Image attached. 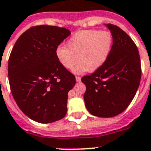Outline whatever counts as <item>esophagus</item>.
<instances>
[{"mask_svg": "<svg viewBox=\"0 0 151 151\" xmlns=\"http://www.w3.org/2000/svg\"><path fill=\"white\" fill-rule=\"evenodd\" d=\"M76 82H81V78H80V77L76 76Z\"/></svg>", "mask_w": 151, "mask_h": 151, "instance_id": "1", "label": "esophagus"}]
</instances>
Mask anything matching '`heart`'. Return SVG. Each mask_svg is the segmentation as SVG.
<instances>
[{"label":"heart","mask_w":151,"mask_h":151,"mask_svg":"<svg viewBox=\"0 0 151 151\" xmlns=\"http://www.w3.org/2000/svg\"><path fill=\"white\" fill-rule=\"evenodd\" d=\"M113 46V37L109 31L98 29L83 30L76 33L67 42V48L59 46L56 50L58 61L67 69H74L75 74L86 71L93 73L106 63Z\"/></svg>","instance_id":"b5f03b06"}]
</instances>
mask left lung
Instances as JSON below:
<instances>
[{"label": "left lung", "mask_w": 151, "mask_h": 151, "mask_svg": "<svg viewBox=\"0 0 151 151\" xmlns=\"http://www.w3.org/2000/svg\"><path fill=\"white\" fill-rule=\"evenodd\" d=\"M113 37L111 52L102 67L82 77L86 85L84 101L90 114L111 118L123 112L139 87L141 66L138 50L125 32L113 24H105Z\"/></svg>", "instance_id": "8db88e82"}]
</instances>
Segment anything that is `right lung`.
Returning a JSON list of instances; mask_svg holds the SVG:
<instances>
[{"label": "right lung", "instance_id": "obj_1", "mask_svg": "<svg viewBox=\"0 0 151 151\" xmlns=\"http://www.w3.org/2000/svg\"><path fill=\"white\" fill-rule=\"evenodd\" d=\"M71 34L55 26H36L14 44L8 61L11 93L20 110L39 123H52L67 112L68 92L76 78L58 61V46Z\"/></svg>", "mask_w": 151, "mask_h": 151}]
</instances>
